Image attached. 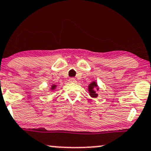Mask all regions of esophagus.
I'll return each mask as SVG.
<instances>
[{"mask_svg": "<svg viewBox=\"0 0 151 151\" xmlns=\"http://www.w3.org/2000/svg\"><path fill=\"white\" fill-rule=\"evenodd\" d=\"M69 81H70V83H75V82H77V81H76V79H74V78H70V79H69Z\"/></svg>", "mask_w": 151, "mask_h": 151, "instance_id": "34e87169", "label": "esophagus"}]
</instances>
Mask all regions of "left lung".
Wrapping results in <instances>:
<instances>
[{
    "mask_svg": "<svg viewBox=\"0 0 151 151\" xmlns=\"http://www.w3.org/2000/svg\"><path fill=\"white\" fill-rule=\"evenodd\" d=\"M99 86H98L96 81H93L91 83H89L88 86V91L89 93V95L93 99H96L98 97V94L96 93V90L99 91Z\"/></svg>",
    "mask_w": 151,
    "mask_h": 151,
    "instance_id": "obj_1",
    "label": "left lung"
}]
</instances>
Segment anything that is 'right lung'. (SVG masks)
<instances>
[{
  "label": "right lung",
  "mask_w": 151,
  "mask_h": 151,
  "mask_svg": "<svg viewBox=\"0 0 151 151\" xmlns=\"http://www.w3.org/2000/svg\"><path fill=\"white\" fill-rule=\"evenodd\" d=\"M56 88H57V85H56V84H54V83H53V84H52V85H51V87H50V89H49V90L51 91H52L55 90Z\"/></svg>",
  "instance_id": "right-lung-1"
}]
</instances>
